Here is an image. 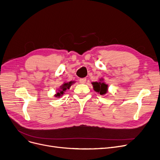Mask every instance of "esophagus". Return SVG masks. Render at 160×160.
<instances>
[{
  "instance_id": "1",
  "label": "esophagus",
  "mask_w": 160,
  "mask_h": 160,
  "mask_svg": "<svg viewBox=\"0 0 160 160\" xmlns=\"http://www.w3.org/2000/svg\"><path fill=\"white\" fill-rule=\"evenodd\" d=\"M79 81H80V83H81V84H85V83L86 82V78H80Z\"/></svg>"
}]
</instances>
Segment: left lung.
Listing matches in <instances>:
<instances>
[{"instance_id":"obj_1","label":"left lung","mask_w":160,"mask_h":160,"mask_svg":"<svg viewBox=\"0 0 160 160\" xmlns=\"http://www.w3.org/2000/svg\"><path fill=\"white\" fill-rule=\"evenodd\" d=\"M92 84L93 86V90L99 93L101 95H105L108 93V86L107 84L106 83L104 82L103 78L99 79V82H92Z\"/></svg>"}]
</instances>
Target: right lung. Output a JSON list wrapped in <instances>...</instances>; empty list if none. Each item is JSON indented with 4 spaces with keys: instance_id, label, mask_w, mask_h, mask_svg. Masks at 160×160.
<instances>
[{
    "instance_id": "1",
    "label": "right lung",
    "mask_w": 160,
    "mask_h": 160,
    "mask_svg": "<svg viewBox=\"0 0 160 160\" xmlns=\"http://www.w3.org/2000/svg\"><path fill=\"white\" fill-rule=\"evenodd\" d=\"M76 82L75 81H70V82H65L63 84L60 86V87L57 89V93L55 94V97H57V98H59V97L63 96V94H65V92L67 91V89H69L71 86L74 84Z\"/></svg>"
}]
</instances>
